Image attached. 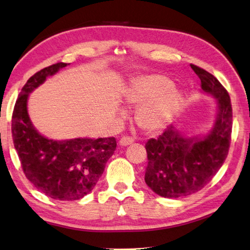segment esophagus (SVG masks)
I'll use <instances>...</instances> for the list:
<instances>
[{"instance_id": "obj_1", "label": "esophagus", "mask_w": 250, "mask_h": 250, "mask_svg": "<svg viewBox=\"0 0 250 250\" xmlns=\"http://www.w3.org/2000/svg\"><path fill=\"white\" fill-rule=\"evenodd\" d=\"M133 142H134V139H133L132 137L124 136V137L120 138L119 144L121 145V146H129V145H131Z\"/></svg>"}]
</instances>
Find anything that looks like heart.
Returning <instances> with one entry per match:
<instances>
[{"mask_svg":"<svg viewBox=\"0 0 250 250\" xmlns=\"http://www.w3.org/2000/svg\"><path fill=\"white\" fill-rule=\"evenodd\" d=\"M125 101L137 107V125L147 133L163 129L177 113L182 95L164 74L151 73L133 79L124 92Z\"/></svg>","mask_w":250,"mask_h":250,"instance_id":"b5f03b06","label":"heart"}]
</instances>
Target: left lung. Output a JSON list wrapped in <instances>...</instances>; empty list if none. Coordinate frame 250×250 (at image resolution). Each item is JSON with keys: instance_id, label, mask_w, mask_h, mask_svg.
<instances>
[{"instance_id": "obj_1", "label": "left lung", "mask_w": 250, "mask_h": 250, "mask_svg": "<svg viewBox=\"0 0 250 250\" xmlns=\"http://www.w3.org/2000/svg\"><path fill=\"white\" fill-rule=\"evenodd\" d=\"M204 91L217 98L218 115L205 138L180 135L173 126L146 143L148 164L145 182L165 198L197 193L216 175L227 158L232 132V106L227 89L213 74L190 63Z\"/></svg>"}]
</instances>
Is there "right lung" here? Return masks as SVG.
<instances>
[{
  "label": "right lung",
  "mask_w": 250,
  "mask_h": 250,
  "mask_svg": "<svg viewBox=\"0 0 250 250\" xmlns=\"http://www.w3.org/2000/svg\"><path fill=\"white\" fill-rule=\"evenodd\" d=\"M66 62H56L35 73L22 87L17 99L11 133L25 177L45 196L73 201L94 189L116 150V138H75L52 141L34 129L27 115V97Z\"/></svg>",
  "instance_id": "1"
}]
</instances>
